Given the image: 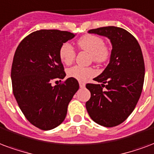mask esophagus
<instances>
[{"label":"esophagus","instance_id":"34e87169","mask_svg":"<svg viewBox=\"0 0 154 154\" xmlns=\"http://www.w3.org/2000/svg\"><path fill=\"white\" fill-rule=\"evenodd\" d=\"M79 86H80L81 88H84L85 86H86V84L82 82H79Z\"/></svg>","mask_w":154,"mask_h":154}]
</instances>
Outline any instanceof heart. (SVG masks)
Masks as SVG:
<instances>
[{
  "label": "heart",
  "instance_id": "1",
  "mask_svg": "<svg viewBox=\"0 0 154 154\" xmlns=\"http://www.w3.org/2000/svg\"><path fill=\"white\" fill-rule=\"evenodd\" d=\"M77 47L82 51H86L91 54L93 62L102 64L109 60L111 51L108 45L104 44L103 39L96 35L88 34L81 37L77 42ZM60 60L66 65L73 62L76 52L69 43H63L60 49ZM68 76L77 81H85L94 77L96 72L92 68H84L81 66H74L68 70Z\"/></svg>",
  "mask_w": 154,
  "mask_h": 154
}]
</instances>
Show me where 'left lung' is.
I'll use <instances>...</instances> for the list:
<instances>
[{
    "instance_id": "1",
    "label": "left lung",
    "mask_w": 154,
    "mask_h": 154,
    "mask_svg": "<svg viewBox=\"0 0 154 154\" xmlns=\"http://www.w3.org/2000/svg\"><path fill=\"white\" fill-rule=\"evenodd\" d=\"M108 37L112 49L109 63L94 78L100 84H86L91 99L86 110L94 122L105 127L122 123L140 97L144 80V62L137 40L129 32L114 26L88 31Z\"/></svg>"
}]
</instances>
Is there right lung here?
Returning <instances> with one entry per match:
<instances>
[{
    "label": "right lung",
    "mask_w": 154,
    "mask_h": 154,
    "mask_svg": "<svg viewBox=\"0 0 154 154\" xmlns=\"http://www.w3.org/2000/svg\"><path fill=\"white\" fill-rule=\"evenodd\" d=\"M74 36L67 31H36L19 43L14 53L11 68L14 95L25 118L43 131L62 123L68 103L79 89L78 82L72 77L51 85L54 79L61 82L65 77L59 52Z\"/></svg>",
    "instance_id": "add662e5"
}]
</instances>
